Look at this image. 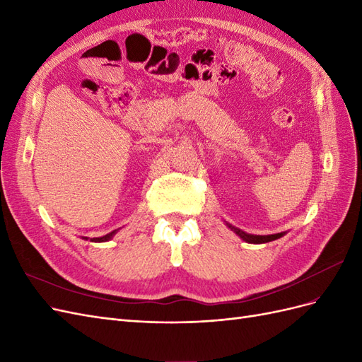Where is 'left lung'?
<instances>
[{
  "mask_svg": "<svg viewBox=\"0 0 362 362\" xmlns=\"http://www.w3.org/2000/svg\"><path fill=\"white\" fill-rule=\"evenodd\" d=\"M226 225H228V228H231V231H234L240 238H243L245 242H247V243H257V245L267 243V242H272V240H276V238L284 235V233L272 234V235H252V234H247V233L242 231V229H238V228H235L233 225H229V223H226Z\"/></svg>",
  "mask_w": 362,
  "mask_h": 362,
  "instance_id": "1",
  "label": "left lung"
}]
</instances>
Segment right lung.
<instances>
[{
	"instance_id": "obj_1",
	"label": "right lung",
	"mask_w": 362,
	"mask_h": 362,
	"mask_svg": "<svg viewBox=\"0 0 362 362\" xmlns=\"http://www.w3.org/2000/svg\"><path fill=\"white\" fill-rule=\"evenodd\" d=\"M115 233H116V231H113V233H110V234H107V235H103V237L90 238V242H107V240H110V238L115 235ZM86 240H87V237H86Z\"/></svg>"
}]
</instances>
